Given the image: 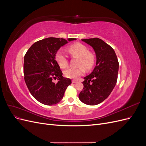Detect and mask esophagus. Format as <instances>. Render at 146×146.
Segmentation results:
<instances>
[{
	"mask_svg": "<svg viewBox=\"0 0 146 146\" xmlns=\"http://www.w3.org/2000/svg\"><path fill=\"white\" fill-rule=\"evenodd\" d=\"M78 81L77 80H73L72 81V83H77Z\"/></svg>",
	"mask_w": 146,
	"mask_h": 146,
	"instance_id": "1",
	"label": "esophagus"
}]
</instances>
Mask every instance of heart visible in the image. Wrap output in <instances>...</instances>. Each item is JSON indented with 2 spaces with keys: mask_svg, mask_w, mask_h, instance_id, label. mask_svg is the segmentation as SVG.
<instances>
[{
  "mask_svg": "<svg viewBox=\"0 0 146 146\" xmlns=\"http://www.w3.org/2000/svg\"><path fill=\"white\" fill-rule=\"evenodd\" d=\"M68 51L72 57L78 58V68H69L64 71V76L69 78L77 79L86 70H91L94 66L96 56L92 52H89L88 48L81 43H75L68 47ZM56 60L60 67L65 68L68 65V59L64 53L59 50L55 55Z\"/></svg>",
  "mask_w": 146,
  "mask_h": 146,
  "instance_id": "heart-1",
  "label": "heart"
}]
</instances>
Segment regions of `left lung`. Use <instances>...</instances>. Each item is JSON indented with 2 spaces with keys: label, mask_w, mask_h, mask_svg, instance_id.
<instances>
[{
  "label": "left lung",
  "mask_w": 146,
  "mask_h": 146,
  "mask_svg": "<svg viewBox=\"0 0 146 146\" xmlns=\"http://www.w3.org/2000/svg\"><path fill=\"white\" fill-rule=\"evenodd\" d=\"M94 48L96 65L93 71L84 77L83 89L78 95L83 103L96 105L107 99L115 86L119 62L113 48L98 38L82 39Z\"/></svg>",
  "instance_id": "obj_1"
}]
</instances>
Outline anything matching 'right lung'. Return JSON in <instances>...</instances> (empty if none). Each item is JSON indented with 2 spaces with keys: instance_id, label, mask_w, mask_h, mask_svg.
<instances>
[{
  "instance_id": "obj_1",
  "label": "right lung",
  "mask_w": 146,
  "mask_h": 146,
  "mask_svg": "<svg viewBox=\"0 0 146 146\" xmlns=\"http://www.w3.org/2000/svg\"><path fill=\"white\" fill-rule=\"evenodd\" d=\"M76 39L45 38L35 42L26 52L24 59V80L31 94L40 103L46 105L58 104L71 84L70 78L62 76L55 55L61 46ZM57 78L58 82L54 83L52 79Z\"/></svg>"
}]
</instances>
